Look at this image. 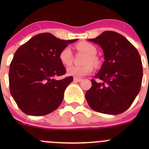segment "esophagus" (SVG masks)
I'll list each match as a JSON object with an SVG mask.
<instances>
[{"mask_svg":"<svg viewBox=\"0 0 149 149\" xmlns=\"http://www.w3.org/2000/svg\"><path fill=\"white\" fill-rule=\"evenodd\" d=\"M73 81H74L75 82H80V81H81L82 79H79V78H74V79H73Z\"/></svg>","mask_w":149,"mask_h":149,"instance_id":"obj_1","label":"esophagus"}]
</instances>
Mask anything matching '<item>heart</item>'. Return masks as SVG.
<instances>
[{"label": "heart", "mask_w": 149, "mask_h": 149, "mask_svg": "<svg viewBox=\"0 0 149 149\" xmlns=\"http://www.w3.org/2000/svg\"><path fill=\"white\" fill-rule=\"evenodd\" d=\"M76 48L88 55L85 61V64L86 65L80 67L75 65L70 66L67 68V73L69 76H73L75 78H81L92 73L93 66L91 63L97 65L100 61L95 55L97 54V49L94 45L87 42H81L76 45ZM59 60L61 63L65 66L71 64L73 61V54L69 47H65L60 52Z\"/></svg>", "instance_id": "heart-1"}]
</instances>
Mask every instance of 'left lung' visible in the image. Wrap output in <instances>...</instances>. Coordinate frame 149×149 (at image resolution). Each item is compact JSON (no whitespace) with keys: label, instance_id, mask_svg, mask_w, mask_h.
<instances>
[{"label":"left lung","instance_id":"obj_1","mask_svg":"<svg viewBox=\"0 0 149 149\" xmlns=\"http://www.w3.org/2000/svg\"><path fill=\"white\" fill-rule=\"evenodd\" d=\"M88 41L98 44L104 61L100 72L91 79L86 99L94 111L118 115L127 110L141 89L143 65L137 49L124 36L105 31Z\"/></svg>","mask_w":149,"mask_h":149}]
</instances>
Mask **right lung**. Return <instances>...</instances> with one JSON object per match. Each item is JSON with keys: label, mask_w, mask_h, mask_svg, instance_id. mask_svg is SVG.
I'll return each mask as SVG.
<instances>
[{"label": "right lung", "mask_w": 149, "mask_h": 149, "mask_svg": "<svg viewBox=\"0 0 149 149\" xmlns=\"http://www.w3.org/2000/svg\"><path fill=\"white\" fill-rule=\"evenodd\" d=\"M76 40H61L50 33H41L18 48L10 64L8 79L10 94L22 112L42 116L61 105L66 87L73 78L54 79L66 73L59 53Z\"/></svg>", "instance_id": "1"}]
</instances>
